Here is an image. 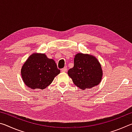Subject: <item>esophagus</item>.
Segmentation results:
<instances>
[{
  "label": "esophagus",
  "instance_id": "1",
  "mask_svg": "<svg viewBox=\"0 0 132 132\" xmlns=\"http://www.w3.org/2000/svg\"><path fill=\"white\" fill-rule=\"evenodd\" d=\"M67 70H68V69H67V68L65 67V68H64L62 69H61V71L62 72H66Z\"/></svg>",
  "mask_w": 132,
  "mask_h": 132
}]
</instances>
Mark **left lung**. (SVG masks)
Returning <instances> with one entry per match:
<instances>
[{"mask_svg":"<svg viewBox=\"0 0 132 132\" xmlns=\"http://www.w3.org/2000/svg\"><path fill=\"white\" fill-rule=\"evenodd\" d=\"M74 84L81 90L90 89L100 83L103 72L94 56L78 53L74 58V66L68 71Z\"/></svg>","mask_w":132,"mask_h":132,"instance_id":"obj_1","label":"left lung"}]
</instances>
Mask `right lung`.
Masks as SVG:
<instances>
[{
	"instance_id": "right-lung-1",
	"label": "right lung",
	"mask_w": 132,
	"mask_h": 132,
	"mask_svg": "<svg viewBox=\"0 0 132 132\" xmlns=\"http://www.w3.org/2000/svg\"><path fill=\"white\" fill-rule=\"evenodd\" d=\"M60 72L54 60L49 59L45 53H41L31 55L21 69L24 84L33 90L46 88Z\"/></svg>"
}]
</instances>
